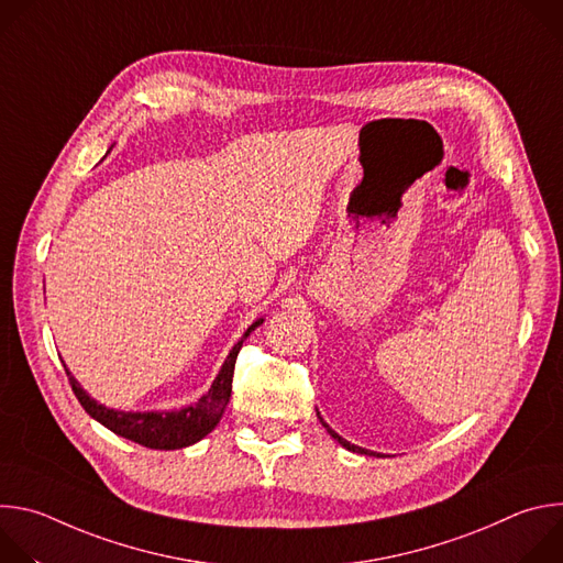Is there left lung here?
<instances>
[{
  "label": "left lung",
  "mask_w": 563,
  "mask_h": 563,
  "mask_svg": "<svg viewBox=\"0 0 563 563\" xmlns=\"http://www.w3.org/2000/svg\"><path fill=\"white\" fill-rule=\"evenodd\" d=\"M318 419H320V415H318ZM320 423H323V426H325V430H328V432H330V434H332V437H334V439H336V441H339V443H341V445H343V448H347V450H350V452H358V454H374V456H380V454H376V452H369V450H365V448H358V445H352V443H350V441H345V439H341V437H339V434H336V432H334V430H332V428H330V426H328V423H325V421H323V419H320Z\"/></svg>",
  "instance_id": "8db88e82"
}]
</instances>
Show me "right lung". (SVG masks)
Listing matches in <instances>:
<instances>
[{"label": "right lung", "instance_id": "obj_1", "mask_svg": "<svg viewBox=\"0 0 563 563\" xmlns=\"http://www.w3.org/2000/svg\"><path fill=\"white\" fill-rule=\"evenodd\" d=\"M263 323V320H256V323L245 332V336L240 339L233 350L229 352L220 374L216 376L211 389L198 400L191 408H183L178 412H115L109 410L79 387V383L70 376L66 369L68 383L77 396L82 408L100 421L104 428L115 432L118 437H124L133 443H140L151 450H180L187 448L202 437H207L216 423L220 421L229 398H231V380H233V367L240 347H243V341Z\"/></svg>", "mask_w": 563, "mask_h": 563}]
</instances>
